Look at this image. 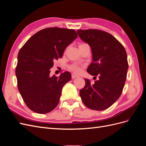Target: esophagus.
Masks as SVG:
<instances>
[{
  "label": "esophagus",
  "mask_w": 146,
  "mask_h": 146,
  "mask_svg": "<svg viewBox=\"0 0 146 146\" xmlns=\"http://www.w3.org/2000/svg\"><path fill=\"white\" fill-rule=\"evenodd\" d=\"M78 76H77V75H76V74H72V79H74V78H77V77H78Z\"/></svg>",
  "instance_id": "esophagus-1"
}]
</instances>
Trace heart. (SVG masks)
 I'll return each instance as SVG.
<instances>
[{
	"label": "heart",
	"instance_id": "obj_1",
	"mask_svg": "<svg viewBox=\"0 0 146 146\" xmlns=\"http://www.w3.org/2000/svg\"><path fill=\"white\" fill-rule=\"evenodd\" d=\"M69 69L72 70V71H74V72L78 73L80 71L81 68H80V66H79L78 64H77L76 63H74V64H72V65H70L69 66Z\"/></svg>",
	"mask_w": 146,
	"mask_h": 146
}]
</instances>
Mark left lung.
I'll list each match as a JSON object with an SVG mask.
<instances>
[{"mask_svg": "<svg viewBox=\"0 0 146 146\" xmlns=\"http://www.w3.org/2000/svg\"><path fill=\"white\" fill-rule=\"evenodd\" d=\"M77 32L91 48L92 62L87 72L99 78L93 85L85 78V86L80 90V96L86 107L102 111L111 106L122 94L129 68L127 52L107 32L94 29L78 30Z\"/></svg>", "mask_w": 146, "mask_h": 146, "instance_id": "8db88e82", "label": "left lung"}]
</instances>
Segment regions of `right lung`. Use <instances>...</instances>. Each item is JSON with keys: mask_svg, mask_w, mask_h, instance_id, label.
<instances>
[{"mask_svg": "<svg viewBox=\"0 0 146 146\" xmlns=\"http://www.w3.org/2000/svg\"><path fill=\"white\" fill-rule=\"evenodd\" d=\"M77 38L73 29L47 28L33 35L20 49L16 68L17 88L32 111L46 114L58 105L62 88L71 80V74L66 71L51 77L50 69Z\"/></svg>", "mask_w": 146, "mask_h": 146, "instance_id": "add662e5", "label": "right lung"}]
</instances>
